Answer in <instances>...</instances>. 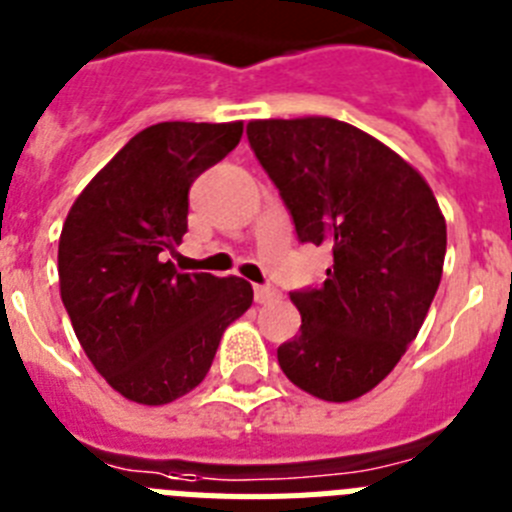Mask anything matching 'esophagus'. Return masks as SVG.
<instances>
[{
	"label": "esophagus",
	"mask_w": 512,
	"mask_h": 512,
	"mask_svg": "<svg viewBox=\"0 0 512 512\" xmlns=\"http://www.w3.org/2000/svg\"><path fill=\"white\" fill-rule=\"evenodd\" d=\"M278 296H281V293H278V288L255 286V301H257V304H270V301H275Z\"/></svg>",
	"instance_id": "1"
}]
</instances>
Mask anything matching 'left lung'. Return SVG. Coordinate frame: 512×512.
Returning a JSON list of instances; mask_svg holds the SVG:
<instances>
[{
  "label": "left lung",
  "instance_id": "left-lung-1",
  "mask_svg": "<svg viewBox=\"0 0 512 512\" xmlns=\"http://www.w3.org/2000/svg\"><path fill=\"white\" fill-rule=\"evenodd\" d=\"M247 139L299 242L332 252L322 286L291 293L301 330L278 348V363L314 397H363L397 366L438 291V201L397 151L335 118L252 121Z\"/></svg>",
  "mask_w": 512,
  "mask_h": 512
}]
</instances>
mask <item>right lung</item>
<instances>
[{
  "mask_svg": "<svg viewBox=\"0 0 512 512\" xmlns=\"http://www.w3.org/2000/svg\"><path fill=\"white\" fill-rule=\"evenodd\" d=\"M242 139L237 123L144 128L82 190L59 239L61 301L118 394L167 404L206 379L221 335L252 304L242 278L177 273L195 177Z\"/></svg>",
  "mask_w": 512,
  "mask_h": 512,
  "instance_id": "right-lung-1",
  "label": "right lung"
}]
</instances>
